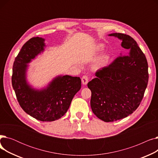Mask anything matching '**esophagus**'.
I'll list each match as a JSON object with an SVG mask.
<instances>
[{
	"label": "esophagus",
	"mask_w": 158,
	"mask_h": 158,
	"mask_svg": "<svg viewBox=\"0 0 158 158\" xmlns=\"http://www.w3.org/2000/svg\"><path fill=\"white\" fill-rule=\"evenodd\" d=\"M82 83L84 85H86L87 83L88 82V76H83L82 77Z\"/></svg>",
	"instance_id": "obj_1"
}]
</instances>
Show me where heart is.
<instances>
[{
  "instance_id": "obj_1",
  "label": "heart",
  "mask_w": 158,
  "mask_h": 158,
  "mask_svg": "<svg viewBox=\"0 0 158 158\" xmlns=\"http://www.w3.org/2000/svg\"><path fill=\"white\" fill-rule=\"evenodd\" d=\"M95 51L97 52H100L103 51L104 49V45L101 44H99L98 45H97L95 47ZM110 60V54H104L102 56H101L100 58H98V59L95 61V63L94 64V68L95 70H98V69H100L104 66H106L107 64L108 63L109 61Z\"/></svg>"
}]
</instances>
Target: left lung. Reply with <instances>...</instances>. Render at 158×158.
<instances>
[{
	"mask_svg": "<svg viewBox=\"0 0 158 158\" xmlns=\"http://www.w3.org/2000/svg\"><path fill=\"white\" fill-rule=\"evenodd\" d=\"M122 41L127 54L98 70L88 83L92 92L90 105L97 117L106 122L127 117L139 106L148 80L146 57L131 36L112 33Z\"/></svg>",
	"mask_w": 158,
	"mask_h": 158,
	"instance_id": "8db88e82",
	"label": "left lung"
}]
</instances>
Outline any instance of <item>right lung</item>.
<instances>
[{
    "instance_id": "right-lung-1",
    "label": "right lung",
    "mask_w": 158,
    "mask_h": 158,
    "mask_svg": "<svg viewBox=\"0 0 158 158\" xmlns=\"http://www.w3.org/2000/svg\"><path fill=\"white\" fill-rule=\"evenodd\" d=\"M45 40L34 37L25 44L13 65L12 86L22 110L33 118L52 122L62 117L69 110L72 99L81 88L79 77L70 76L54 78L47 88H32L27 82L26 71L30 63L44 51Z\"/></svg>"
}]
</instances>
